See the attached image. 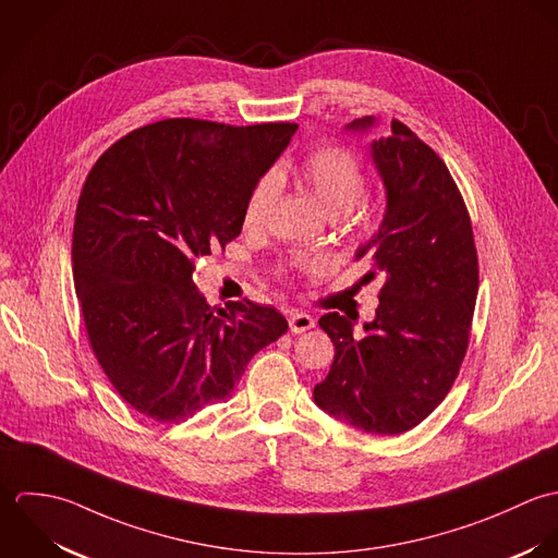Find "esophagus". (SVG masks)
<instances>
[{"label":"esophagus","instance_id":"obj_1","mask_svg":"<svg viewBox=\"0 0 558 558\" xmlns=\"http://www.w3.org/2000/svg\"><path fill=\"white\" fill-rule=\"evenodd\" d=\"M289 328H291V332H295V335H304V332H308V330L315 328V319H313L311 315H306V313H293V315L289 317Z\"/></svg>","mask_w":558,"mask_h":558}]
</instances>
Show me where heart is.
<instances>
[{"label":"heart","instance_id":"obj_1","mask_svg":"<svg viewBox=\"0 0 558 558\" xmlns=\"http://www.w3.org/2000/svg\"><path fill=\"white\" fill-rule=\"evenodd\" d=\"M284 177V170L278 172ZM300 183L317 198L322 209L330 218H342L351 214L366 190V179L360 161L344 148H319L308 155L298 168ZM278 194V179L274 174H265L250 192L243 222L247 228H258L265 222L274 201Z\"/></svg>","mask_w":558,"mask_h":558}]
</instances>
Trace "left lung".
I'll use <instances>...</instances> for the list:
<instances>
[{
  "label": "left lung",
  "mask_w": 558,
  "mask_h": 558,
  "mask_svg": "<svg viewBox=\"0 0 558 558\" xmlns=\"http://www.w3.org/2000/svg\"><path fill=\"white\" fill-rule=\"evenodd\" d=\"M375 126L379 118L366 116L344 131L366 135ZM368 148L386 209L353 258H366L384 280L379 306L360 338L338 313L319 319L335 342V362L313 399L360 432L397 436L442 403L459 373L478 265L470 218L445 161L399 120Z\"/></svg>",
  "instance_id": "1"
}]
</instances>
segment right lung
Returning a JSON list of instances; mask_svg holds the SVG:
<instances>
[{"label": "right lung", "instance_id": "obj_1", "mask_svg": "<svg viewBox=\"0 0 558 558\" xmlns=\"http://www.w3.org/2000/svg\"><path fill=\"white\" fill-rule=\"evenodd\" d=\"M295 131L168 118L118 140L90 170L73 230L75 293L104 373L140 414L181 423L220 403L289 330L274 306H209L192 274L241 234L252 187Z\"/></svg>", "mask_w": 558, "mask_h": 558}]
</instances>
